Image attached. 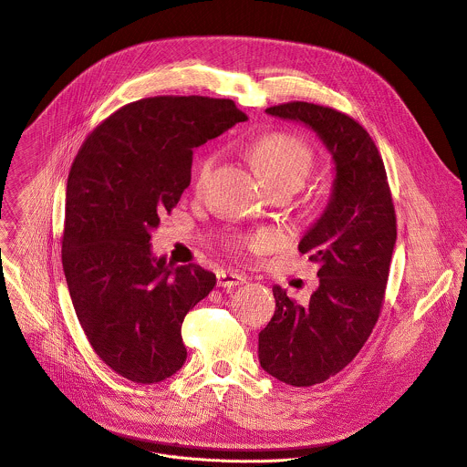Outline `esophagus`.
<instances>
[{
	"label": "esophagus",
	"mask_w": 467,
	"mask_h": 467,
	"mask_svg": "<svg viewBox=\"0 0 467 467\" xmlns=\"http://www.w3.org/2000/svg\"><path fill=\"white\" fill-rule=\"evenodd\" d=\"M246 282V275L243 274H237L234 270H219L217 272V285L219 287H237V285H243Z\"/></svg>",
	"instance_id": "1"
}]
</instances>
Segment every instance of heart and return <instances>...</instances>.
Listing matches in <instances>:
<instances>
[{"instance_id":"1","label":"heart","mask_w":467,"mask_h":467,"mask_svg":"<svg viewBox=\"0 0 467 467\" xmlns=\"http://www.w3.org/2000/svg\"><path fill=\"white\" fill-rule=\"evenodd\" d=\"M255 169L266 182L268 188L275 185H291L298 190L309 178L315 165L313 147L300 136L291 132H270L261 136L250 149ZM217 154H208L197 171V183L202 185L210 176ZM275 244V235L272 232H255L250 235H241L234 241L237 250L244 252H263Z\"/></svg>"}]
</instances>
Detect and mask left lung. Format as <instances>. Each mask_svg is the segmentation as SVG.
<instances>
[{
  "label": "left lung",
  "mask_w": 467,
  "mask_h": 467,
  "mask_svg": "<svg viewBox=\"0 0 467 467\" xmlns=\"http://www.w3.org/2000/svg\"><path fill=\"white\" fill-rule=\"evenodd\" d=\"M266 114L313 129L331 152L335 180L320 219L298 250L318 265V289L300 306L274 285L275 311L259 333V364L293 387L337 376L374 329L398 237L396 212L383 158L369 134L349 116L293 101Z\"/></svg>",
  "instance_id": "left-lung-1"
}]
</instances>
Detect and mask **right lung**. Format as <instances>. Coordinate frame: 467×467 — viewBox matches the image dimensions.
<instances>
[{
    "label": "right lung",
    "mask_w": 467,
    "mask_h": 467,
    "mask_svg": "<svg viewBox=\"0 0 467 467\" xmlns=\"http://www.w3.org/2000/svg\"><path fill=\"white\" fill-rule=\"evenodd\" d=\"M246 119L232 99L147 98L107 118L75 156L66 282L88 342L129 381L160 383L188 357L182 322L217 279L199 265L154 257L150 232L190 185L193 149Z\"/></svg>",
    "instance_id": "add662e5"
}]
</instances>
